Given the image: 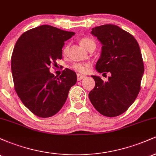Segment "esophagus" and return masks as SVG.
Wrapping results in <instances>:
<instances>
[{
  "instance_id": "34e87169",
  "label": "esophagus",
  "mask_w": 156,
  "mask_h": 156,
  "mask_svg": "<svg viewBox=\"0 0 156 156\" xmlns=\"http://www.w3.org/2000/svg\"><path fill=\"white\" fill-rule=\"evenodd\" d=\"M85 78V76H83V75H80V74H78L77 75V79H78V80H82L83 78Z\"/></svg>"
}]
</instances>
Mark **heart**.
<instances>
[{
  "mask_svg": "<svg viewBox=\"0 0 156 156\" xmlns=\"http://www.w3.org/2000/svg\"><path fill=\"white\" fill-rule=\"evenodd\" d=\"M80 43L82 46L86 49L89 50L91 48H95L96 44L94 40L90 38H87V37H84V38L80 39ZM68 46H66L63 50V53L65 54L67 53L68 51ZM89 67H90V64L88 63H75L72 66V68L76 72L79 73H87L89 71Z\"/></svg>",
  "mask_w": 156,
  "mask_h": 156,
  "instance_id": "b5f03b06",
  "label": "heart"
}]
</instances>
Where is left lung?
<instances>
[{
    "mask_svg": "<svg viewBox=\"0 0 156 156\" xmlns=\"http://www.w3.org/2000/svg\"><path fill=\"white\" fill-rule=\"evenodd\" d=\"M91 34L102 44L101 57L96 64L98 73H110L108 81L92 76L94 88L89 98L103 116L114 117L126 112L141 89L144 63L139 44L128 32L115 25L95 27Z\"/></svg>",
    "mask_w": 156,
    "mask_h": 156,
    "instance_id": "obj_1",
    "label": "left lung"
}]
</instances>
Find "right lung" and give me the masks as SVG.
<instances>
[{"label": "right lung", "mask_w": 156, "mask_h": 156, "mask_svg": "<svg viewBox=\"0 0 156 156\" xmlns=\"http://www.w3.org/2000/svg\"><path fill=\"white\" fill-rule=\"evenodd\" d=\"M74 35L43 25L24 32L16 42L11 59L15 91L37 117H50L59 112L76 83V73L68 68L59 77L49 71L55 60L62 59L64 42Z\"/></svg>", "instance_id": "right-lung-1"}]
</instances>
